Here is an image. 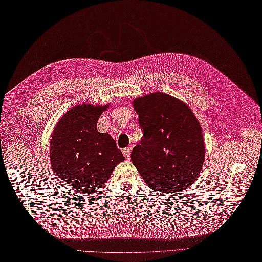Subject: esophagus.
<instances>
[{"mask_svg":"<svg viewBox=\"0 0 262 262\" xmlns=\"http://www.w3.org/2000/svg\"><path fill=\"white\" fill-rule=\"evenodd\" d=\"M122 152H123V155H124V157H125L126 160H130V156H131V148H124V149L122 150Z\"/></svg>","mask_w":262,"mask_h":262,"instance_id":"esophagus-1","label":"esophagus"}]
</instances>
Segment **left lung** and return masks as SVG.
<instances>
[{
	"label": "left lung",
	"instance_id": "8db88e82",
	"mask_svg": "<svg viewBox=\"0 0 262 262\" xmlns=\"http://www.w3.org/2000/svg\"><path fill=\"white\" fill-rule=\"evenodd\" d=\"M143 131L131 161L146 186L162 193L189 188L205 162V142L199 121L190 107L162 92L133 101Z\"/></svg>",
	"mask_w": 262,
	"mask_h": 262
}]
</instances>
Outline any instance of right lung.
Returning <instances> with one entry per match:
<instances>
[{"instance_id":"1","label":"right lung","mask_w":262,"mask_h":262,"mask_svg":"<svg viewBox=\"0 0 262 262\" xmlns=\"http://www.w3.org/2000/svg\"><path fill=\"white\" fill-rule=\"evenodd\" d=\"M109 105H75L59 120L50 140L53 172L81 194L97 192L124 160L109 133L97 129Z\"/></svg>"}]
</instances>
